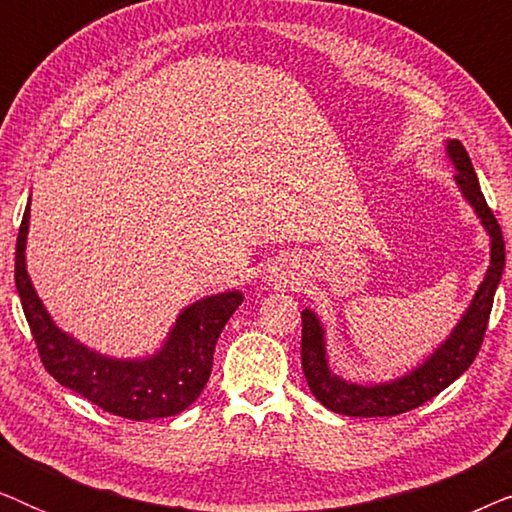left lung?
I'll list each match as a JSON object with an SVG mask.
<instances>
[{"instance_id":"8db88e82","label":"left lung","mask_w":512,"mask_h":512,"mask_svg":"<svg viewBox=\"0 0 512 512\" xmlns=\"http://www.w3.org/2000/svg\"><path fill=\"white\" fill-rule=\"evenodd\" d=\"M445 156L454 167V184H457L461 198L471 205L473 214L478 216L480 226L489 237V265L478 289H475L471 303L445 340L433 347L429 356H424L408 373L391 377L382 382H352L340 373H335L328 363V342L324 321L312 307L300 312L303 317V373L307 387L314 398L328 410L347 417H394L401 412L415 410L419 405L431 401L440 391L450 387L459 375H464L471 366L475 354L485 338L489 312H492L494 293L501 284L503 265H506V244L499 223H496L492 209L487 207L485 195L480 191L478 177H475L471 158L459 139H445Z\"/></svg>"}]
</instances>
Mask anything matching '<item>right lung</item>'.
<instances>
[{
	"label": "right lung",
	"mask_w": 512,
	"mask_h": 512,
	"mask_svg": "<svg viewBox=\"0 0 512 512\" xmlns=\"http://www.w3.org/2000/svg\"><path fill=\"white\" fill-rule=\"evenodd\" d=\"M30 205L32 200L18 230L16 289L48 373L102 410L135 422L179 415L198 401L212 375L216 340L242 305L244 293L228 289L186 305L151 354L125 359L97 352L62 331L34 289L25 256Z\"/></svg>",
	"instance_id": "add662e5"
}]
</instances>
